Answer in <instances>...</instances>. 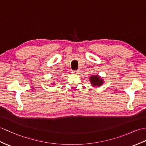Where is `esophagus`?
<instances>
[{"label":"esophagus","instance_id":"34e87169","mask_svg":"<svg viewBox=\"0 0 146 146\" xmlns=\"http://www.w3.org/2000/svg\"><path fill=\"white\" fill-rule=\"evenodd\" d=\"M72 73L73 74H77L78 73V70H73L72 71Z\"/></svg>","mask_w":146,"mask_h":146}]
</instances>
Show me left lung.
<instances>
[{
	"label": "left lung",
	"mask_w": 146,
	"mask_h": 146,
	"mask_svg": "<svg viewBox=\"0 0 146 146\" xmlns=\"http://www.w3.org/2000/svg\"><path fill=\"white\" fill-rule=\"evenodd\" d=\"M90 80L92 82V85H97V86H100L103 84V80L100 79L98 76H92L90 78Z\"/></svg>",
	"instance_id": "1"
}]
</instances>
